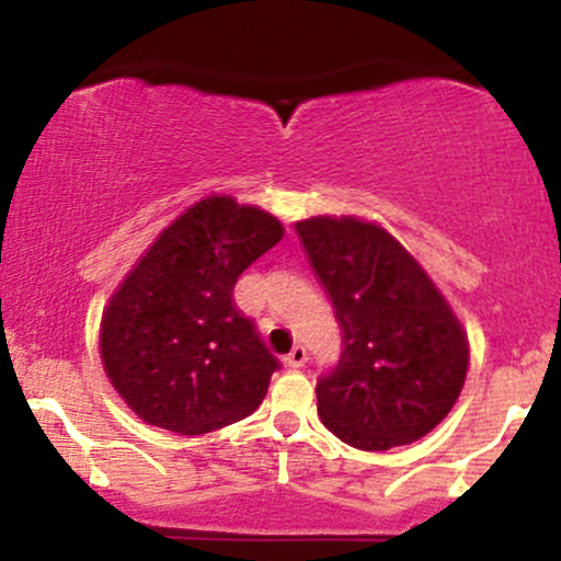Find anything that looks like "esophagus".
I'll list each match as a JSON object with an SVG mask.
<instances>
[{
	"mask_svg": "<svg viewBox=\"0 0 561 561\" xmlns=\"http://www.w3.org/2000/svg\"><path fill=\"white\" fill-rule=\"evenodd\" d=\"M285 362H287L289 369H300V366H306V362H308V353H306V347H302V345H295L293 351L287 353V358H285Z\"/></svg>",
	"mask_w": 561,
	"mask_h": 561,
	"instance_id": "1",
	"label": "esophagus"
}]
</instances>
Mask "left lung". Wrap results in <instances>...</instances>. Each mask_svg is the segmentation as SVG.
Masks as SVG:
<instances>
[{"mask_svg": "<svg viewBox=\"0 0 561 561\" xmlns=\"http://www.w3.org/2000/svg\"><path fill=\"white\" fill-rule=\"evenodd\" d=\"M295 231L343 330L340 362L317 385L321 422L362 450L420 440L465 388L469 340L454 308L375 221L311 216Z\"/></svg>", "mask_w": 561, "mask_h": 561, "instance_id": "obj_1", "label": "left lung"}]
</instances>
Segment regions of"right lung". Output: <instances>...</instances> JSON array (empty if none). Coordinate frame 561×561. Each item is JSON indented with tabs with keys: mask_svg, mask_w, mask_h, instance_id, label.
<instances>
[{
	"mask_svg": "<svg viewBox=\"0 0 561 561\" xmlns=\"http://www.w3.org/2000/svg\"><path fill=\"white\" fill-rule=\"evenodd\" d=\"M282 234L279 218L259 205L208 195L134 263L102 311L100 356L139 420L203 435L259 409L279 362L231 289Z\"/></svg>",
	"mask_w": 561,
	"mask_h": 561,
	"instance_id": "obj_1",
	"label": "right lung"
}]
</instances>
